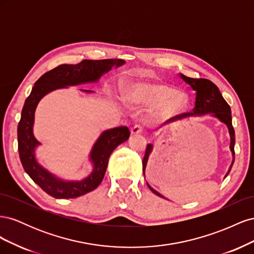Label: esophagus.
<instances>
[{
  "label": "esophagus",
  "instance_id": "esophagus-1",
  "mask_svg": "<svg viewBox=\"0 0 254 254\" xmlns=\"http://www.w3.org/2000/svg\"><path fill=\"white\" fill-rule=\"evenodd\" d=\"M142 131H143V127L141 125H135L131 128V130H130V132H131L132 135L140 134Z\"/></svg>",
  "mask_w": 254,
  "mask_h": 254
}]
</instances>
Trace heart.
<instances>
[{"label":"heart","instance_id":"1","mask_svg":"<svg viewBox=\"0 0 254 254\" xmlns=\"http://www.w3.org/2000/svg\"><path fill=\"white\" fill-rule=\"evenodd\" d=\"M132 105H157L153 118L167 120L186 110L189 104L188 95L174 86L162 82L136 84L127 94Z\"/></svg>","mask_w":254,"mask_h":254}]
</instances>
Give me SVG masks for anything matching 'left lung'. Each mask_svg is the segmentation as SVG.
<instances>
[{
    "label": "left lung",
    "mask_w": 254,
    "mask_h": 254,
    "mask_svg": "<svg viewBox=\"0 0 254 254\" xmlns=\"http://www.w3.org/2000/svg\"><path fill=\"white\" fill-rule=\"evenodd\" d=\"M180 77L189 83L195 92H196V102H195V108L193 112H187V113H182L179 115H176V117L172 118L168 120L166 123L174 122L177 120H182V119H187L189 117H193V115H203L206 113H212L213 117L217 118L220 122L224 123V124L227 125L229 129V133H230V139H231V142H230V149L232 151L233 155V161L232 164L229 168V172L227 173L226 177L230 173L232 168V165L234 163V144H235V132H234V128L232 126V117H231V108L228 105V103L225 101V98L222 97L219 89L217 88L216 84H214L211 80L205 79V78H190L188 77V76H184L183 74H180ZM152 150V145L148 144L146 146V150H145V156L143 159V173L145 176V168L146 164H147V161L149 158L150 152ZM148 188L153 191L156 195L164 198L162 195L159 194L157 190H153L149 184L147 183Z\"/></svg>",
    "instance_id": "obj_1"
}]
</instances>
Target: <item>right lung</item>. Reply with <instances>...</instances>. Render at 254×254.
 <instances>
[{"instance_id": "1", "label": "right lung", "mask_w": 254, "mask_h": 254, "mask_svg": "<svg viewBox=\"0 0 254 254\" xmlns=\"http://www.w3.org/2000/svg\"><path fill=\"white\" fill-rule=\"evenodd\" d=\"M125 61L122 59L87 60L77 64H61L43 74L35 82V86L23 106L21 120L18 125V149L21 163L28 176L45 193L57 199L76 198L95 190L105 176L112 151L128 140V127L122 126L106 130L98 137L90 153L93 171L80 181H64L49 173L37 162L35 149L40 143L33 133L35 110L40 99L54 91L80 83L95 82L104 73L109 72L112 66H121ZM92 92L90 90H81Z\"/></svg>"}]
</instances>
